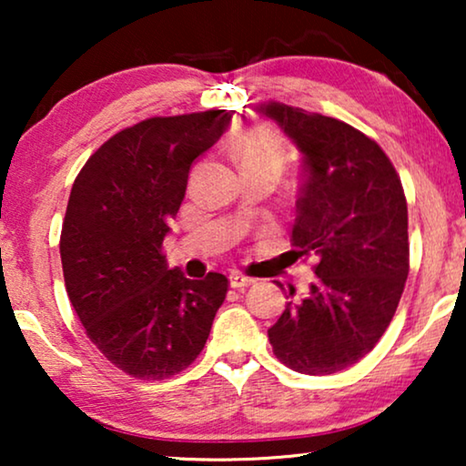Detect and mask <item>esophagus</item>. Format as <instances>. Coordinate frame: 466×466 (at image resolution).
<instances>
[{
  "label": "esophagus",
  "instance_id": "1",
  "mask_svg": "<svg viewBox=\"0 0 466 466\" xmlns=\"http://www.w3.org/2000/svg\"><path fill=\"white\" fill-rule=\"evenodd\" d=\"M228 282H231L233 289H246V286H252L257 279L250 276H244V273H239V271H233L231 276H228Z\"/></svg>",
  "mask_w": 466,
  "mask_h": 466
}]
</instances>
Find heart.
<instances>
[{
    "label": "heart",
    "instance_id": "heart-1",
    "mask_svg": "<svg viewBox=\"0 0 466 466\" xmlns=\"http://www.w3.org/2000/svg\"><path fill=\"white\" fill-rule=\"evenodd\" d=\"M233 157L239 169H282L284 148L276 133L263 127L248 129L233 146Z\"/></svg>",
    "mask_w": 466,
    "mask_h": 466
}]
</instances>
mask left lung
I'll use <instances>...</instances> for the list:
<instances>
[{"instance_id": "left-lung-1", "label": "left lung", "mask_w": 466, "mask_h": 466, "mask_svg": "<svg viewBox=\"0 0 466 466\" xmlns=\"http://www.w3.org/2000/svg\"><path fill=\"white\" fill-rule=\"evenodd\" d=\"M257 112L301 150L290 239L299 257L318 260L308 295L286 303L267 335L292 371L337 373L371 352L403 295L410 241L400 177L378 142L343 120L278 101Z\"/></svg>"}]
</instances>
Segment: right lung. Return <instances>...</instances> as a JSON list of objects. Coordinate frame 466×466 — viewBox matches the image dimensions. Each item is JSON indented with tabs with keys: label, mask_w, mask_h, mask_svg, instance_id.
Returning a JSON list of instances; mask_svg holds the SVG:
<instances>
[{
	"label": "right lung",
	"mask_w": 466,
	"mask_h": 466,
	"mask_svg": "<svg viewBox=\"0 0 466 466\" xmlns=\"http://www.w3.org/2000/svg\"><path fill=\"white\" fill-rule=\"evenodd\" d=\"M231 112L155 116L97 148L74 180L61 228L67 297L101 354L137 380L180 373L206 346L228 279L184 278L161 252L190 165Z\"/></svg>",
	"instance_id": "add662e5"
}]
</instances>
